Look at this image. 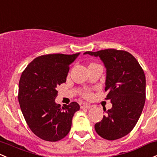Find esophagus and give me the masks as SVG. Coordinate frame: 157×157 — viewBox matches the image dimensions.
Returning <instances> with one entry per match:
<instances>
[{"label": "esophagus", "mask_w": 157, "mask_h": 157, "mask_svg": "<svg viewBox=\"0 0 157 157\" xmlns=\"http://www.w3.org/2000/svg\"><path fill=\"white\" fill-rule=\"evenodd\" d=\"M80 107H81L82 109H89V108L92 107V106H91L90 104H82L81 105Z\"/></svg>", "instance_id": "1"}]
</instances>
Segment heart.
<instances>
[{
    "instance_id": "obj_1",
    "label": "heart",
    "mask_w": 157,
    "mask_h": 157,
    "mask_svg": "<svg viewBox=\"0 0 157 157\" xmlns=\"http://www.w3.org/2000/svg\"><path fill=\"white\" fill-rule=\"evenodd\" d=\"M82 95L83 96L84 98H89L92 96V93H91L90 90H85L82 93Z\"/></svg>"
}]
</instances>
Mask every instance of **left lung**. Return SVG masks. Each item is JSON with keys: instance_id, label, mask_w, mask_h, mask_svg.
Wrapping results in <instances>:
<instances>
[{"instance_id": "obj_1", "label": "left lung", "mask_w": 157, "mask_h": 157, "mask_svg": "<svg viewBox=\"0 0 157 157\" xmlns=\"http://www.w3.org/2000/svg\"><path fill=\"white\" fill-rule=\"evenodd\" d=\"M99 56L106 68L105 91L113 107L94 129L107 140H115L127 135L136 124L145 103V75L139 62L127 51L105 49L84 54ZM104 109V112H105Z\"/></svg>"}]
</instances>
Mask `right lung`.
I'll return each mask as SVG.
<instances>
[{"label":"right lung","mask_w":157,"mask_h":157,"mask_svg":"<svg viewBox=\"0 0 157 157\" xmlns=\"http://www.w3.org/2000/svg\"><path fill=\"white\" fill-rule=\"evenodd\" d=\"M80 53H53L38 56L22 72L18 85V102L31 131L48 142L65 137L71 127L77 102L61 106L55 103L56 86L66 82L69 65Z\"/></svg>","instance_id":"add662e5"}]
</instances>
